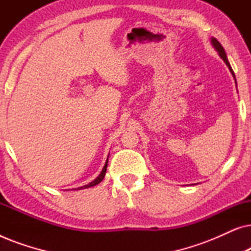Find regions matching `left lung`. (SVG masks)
Here are the masks:
<instances>
[{
    "label": "left lung",
    "mask_w": 251,
    "mask_h": 251,
    "mask_svg": "<svg viewBox=\"0 0 251 251\" xmlns=\"http://www.w3.org/2000/svg\"><path fill=\"white\" fill-rule=\"evenodd\" d=\"M211 46L215 48V50L217 51L218 52V54H219V57L222 58L223 60H224V63L227 65V67H228V70H229V72H231L232 73V75H233V77H234V80H235V75H234V72H233V70H232V67H231V65H229V63H228V60H227V56H226V52H225V50H224V48L222 47V44L218 42L217 40L215 39V37H211ZM235 84H236V80H235Z\"/></svg>",
    "instance_id": "1"
}]
</instances>
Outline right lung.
I'll list each match as a JSON object with an SVG mask.
<instances>
[{"label":"right lung","mask_w":251,"mask_h":251,"mask_svg":"<svg viewBox=\"0 0 251 251\" xmlns=\"http://www.w3.org/2000/svg\"><path fill=\"white\" fill-rule=\"evenodd\" d=\"M108 156H109V155H108ZM108 156H107V160H106V162H105V166H104V168H102V170L100 171V174L98 175V177L96 178V179L92 180L91 183L84 185V186L78 187V188H76V190H83V188H89V187L96 186V185H98L102 179H104V177H105V175H106V169H107V164H108Z\"/></svg>","instance_id":"1"}]
</instances>
